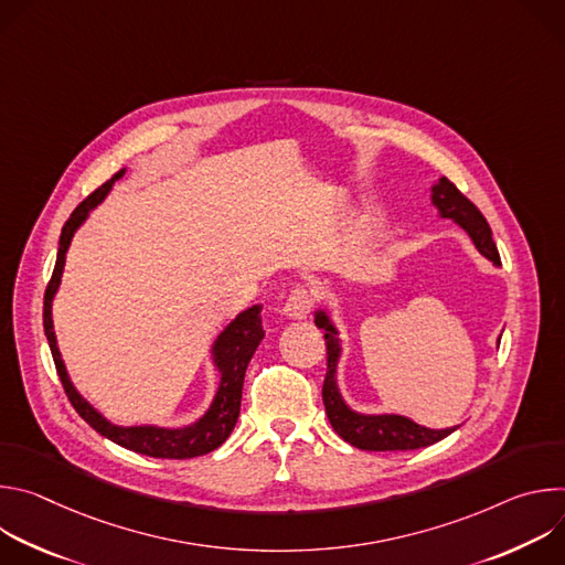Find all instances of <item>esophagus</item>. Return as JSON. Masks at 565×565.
<instances>
[{
    "label": "esophagus",
    "mask_w": 565,
    "mask_h": 565,
    "mask_svg": "<svg viewBox=\"0 0 565 565\" xmlns=\"http://www.w3.org/2000/svg\"><path fill=\"white\" fill-rule=\"evenodd\" d=\"M310 295L303 288H295L284 306V315L288 319H306L310 315Z\"/></svg>",
    "instance_id": "obj_1"
}]
</instances>
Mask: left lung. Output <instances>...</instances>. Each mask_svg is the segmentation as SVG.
<instances>
[{
	"instance_id": "left-lung-1",
	"label": "left lung",
	"mask_w": 565,
	"mask_h": 565,
	"mask_svg": "<svg viewBox=\"0 0 565 565\" xmlns=\"http://www.w3.org/2000/svg\"><path fill=\"white\" fill-rule=\"evenodd\" d=\"M429 199L438 218H449L451 223L462 227L465 234L471 238L473 248L480 253V257H486L494 268H501V257L486 216H482L478 207L456 190L451 181L440 177L431 185ZM312 317H315V327L324 331L327 355H329V371H327L324 388H321V397H324L327 416L340 438L366 451H407V449L429 447L458 429V427L431 429L399 414H386V412L366 414V412L353 409L347 402V397L342 395V388L338 382V369L344 351L342 338H340L342 333L327 306H317ZM499 342H501V335H499Z\"/></svg>"
}]
</instances>
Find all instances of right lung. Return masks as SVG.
I'll use <instances>...</instances> for the list:
<instances>
[{"instance_id":"right-lung-1","label":"right lung","mask_w":565,"mask_h":565,"mask_svg":"<svg viewBox=\"0 0 565 565\" xmlns=\"http://www.w3.org/2000/svg\"><path fill=\"white\" fill-rule=\"evenodd\" d=\"M125 168L114 174L103 188H98L89 199L79 203L68 221L62 227L60 234V248H57V262L51 277V284L44 295V333L55 360L57 375L62 380V386L71 399L73 409L83 416L100 436L109 438L111 443L131 449L136 454L153 456V458H194L214 451L221 447L227 436L232 434L238 412H241V391H244V377L248 362L253 360L259 342L264 340V327H262V303H255L246 310L236 312L234 319H230L223 327V331L214 338L210 347V362L214 371L218 373V386L210 402V407L190 425L181 427H163V425H118L109 420L103 412H98L92 402L77 391L73 384L66 364L62 360L57 335L53 327V299L60 290L66 253L71 248V241L75 232L83 227L89 218V214L107 199V194L114 190V185L125 177Z\"/></svg>"}]
</instances>
